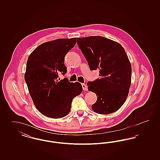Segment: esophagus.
<instances>
[{
  "mask_svg": "<svg viewBox=\"0 0 160 160\" xmlns=\"http://www.w3.org/2000/svg\"><path fill=\"white\" fill-rule=\"evenodd\" d=\"M82 88H83V89L85 91H88V87L85 84H82Z\"/></svg>",
  "mask_w": 160,
  "mask_h": 160,
  "instance_id": "obj_1",
  "label": "esophagus"
}]
</instances>
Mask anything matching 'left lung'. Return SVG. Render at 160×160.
Returning a JSON list of instances; mask_svg holds the SVG:
<instances>
[{
    "instance_id": "left-lung-1",
    "label": "left lung",
    "mask_w": 160,
    "mask_h": 160,
    "mask_svg": "<svg viewBox=\"0 0 160 160\" xmlns=\"http://www.w3.org/2000/svg\"><path fill=\"white\" fill-rule=\"evenodd\" d=\"M77 44L91 70L99 69L100 78L87 84L97 97L92 110L101 114L116 112L127 98L131 81V65L124 48L100 36L77 38Z\"/></svg>"
}]
</instances>
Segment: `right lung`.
Wrapping results in <instances>:
<instances>
[{"instance_id": "obj_1", "label": "right lung", "mask_w": 160, "mask_h": 160, "mask_svg": "<svg viewBox=\"0 0 160 160\" xmlns=\"http://www.w3.org/2000/svg\"><path fill=\"white\" fill-rule=\"evenodd\" d=\"M76 44V38L57 39L36 48L28 58L24 80L38 111L58 119L68 114L73 98L83 91L81 84L69 82L65 75V56Z\"/></svg>"}]
</instances>
